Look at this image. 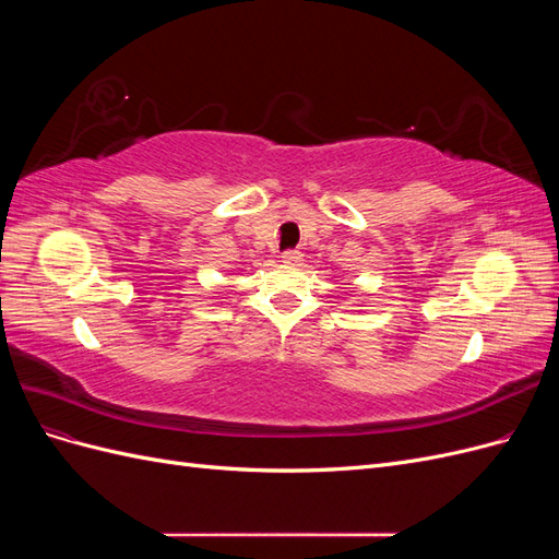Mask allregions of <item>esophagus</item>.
<instances>
[{"mask_svg":"<svg viewBox=\"0 0 559 559\" xmlns=\"http://www.w3.org/2000/svg\"><path fill=\"white\" fill-rule=\"evenodd\" d=\"M300 259H302V253L298 249L282 251V263H286V265H296Z\"/></svg>","mask_w":559,"mask_h":559,"instance_id":"1","label":"esophagus"}]
</instances>
